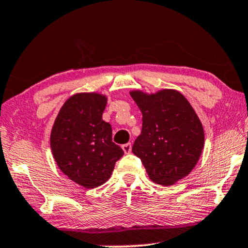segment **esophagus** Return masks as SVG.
I'll list each match as a JSON object with an SVG mask.
<instances>
[{
	"label": "esophagus",
	"instance_id": "1",
	"mask_svg": "<svg viewBox=\"0 0 248 248\" xmlns=\"http://www.w3.org/2000/svg\"><path fill=\"white\" fill-rule=\"evenodd\" d=\"M122 149H123L125 154H130V152L132 151V143L128 142V143L123 144V145H122Z\"/></svg>",
	"mask_w": 248,
	"mask_h": 248
}]
</instances>
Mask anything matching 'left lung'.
<instances>
[{"label":"left lung","instance_id":"obj_1","mask_svg":"<svg viewBox=\"0 0 248 248\" xmlns=\"http://www.w3.org/2000/svg\"><path fill=\"white\" fill-rule=\"evenodd\" d=\"M142 113V131L132 151L141 159L149 177L169 186L187 176L198 164L204 132L187 99L176 90L155 94L132 91Z\"/></svg>","mask_w":248,"mask_h":248}]
</instances>
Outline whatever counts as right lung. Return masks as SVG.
<instances>
[{"label":"right lung","instance_id":"right-lung-1","mask_svg":"<svg viewBox=\"0 0 248 248\" xmlns=\"http://www.w3.org/2000/svg\"><path fill=\"white\" fill-rule=\"evenodd\" d=\"M106 97L78 93L61 108L50 133V148L63 174L83 187L109 179L124 151L113 142L109 123L103 121Z\"/></svg>","mask_w":248,"mask_h":248}]
</instances>
